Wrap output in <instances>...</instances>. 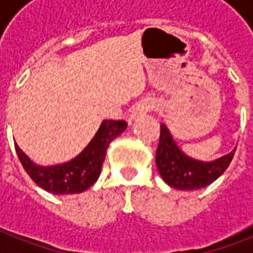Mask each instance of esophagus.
<instances>
[{"label":"esophagus","instance_id":"1","mask_svg":"<svg viewBox=\"0 0 253 253\" xmlns=\"http://www.w3.org/2000/svg\"><path fill=\"white\" fill-rule=\"evenodd\" d=\"M152 108H154V102H152V101H149V99L141 101V102H138V104L133 108L130 118H131V119H135V118H138V116H142V115H145L147 112H149Z\"/></svg>","mask_w":253,"mask_h":253}]
</instances>
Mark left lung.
Returning <instances> with one entry per match:
<instances>
[{
  "mask_svg": "<svg viewBox=\"0 0 253 253\" xmlns=\"http://www.w3.org/2000/svg\"><path fill=\"white\" fill-rule=\"evenodd\" d=\"M234 154L235 148L227 155L212 162L192 159L178 148L170 130L162 123L155 162L159 174L166 184L177 190L191 191L204 188L217 180L231 163Z\"/></svg>",
  "mask_w": 253,
  "mask_h": 253,
  "instance_id": "8db88e82",
  "label": "left lung"
}]
</instances>
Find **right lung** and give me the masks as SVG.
<instances>
[{"instance_id": "right-lung-1", "label": "right lung", "mask_w": 253, "mask_h": 253, "mask_svg": "<svg viewBox=\"0 0 253 253\" xmlns=\"http://www.w3.org/2000/svg\"><path fill=\"white\" fill-rule=\"evenodd\" d=\"M126 128L125 120H104L90 144L76 158L55 166L36 165L18 144L15 149L26 173L42 190L56 195L80 194L97 181L109 144Z\"/></svg>"}]
</instances>
